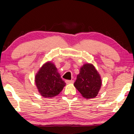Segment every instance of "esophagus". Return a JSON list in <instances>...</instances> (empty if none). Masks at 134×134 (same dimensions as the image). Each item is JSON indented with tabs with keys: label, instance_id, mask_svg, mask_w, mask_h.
Wrapping results in <instances>:
<instances>
[{
	"label": "esophagus",
	"instance_id": "1",
	"mask_svg": "<svg viewBox=\"0 0 134 134\" xmlns=\"http://www.w3.org/2000/svg\"><path fill=\"white\" fill-rule=\"evenodd\" d=\"M65 82L67 84H69V83H74V80H66L65 81Z\"/></svg>",
	"mask_w": 134,
	"mask_h": 134
}]
</instances>
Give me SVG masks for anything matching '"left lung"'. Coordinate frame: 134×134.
Listing matches in <instances>:
<instances>
[{
	"label": "left lung",
	"instance_id": "obj_1",
	"mask_svg": "<svg viewBox=\"0 0 134 134\" xmlns=\"http://www.w3.org/2000/svg\"><path fill=\"white\" fill-rule=\"evenodd\" d=\"M102 85L99 74L92 64H84L74 85L82 96L86 99L94 98L98 95Z\"/></svg>",
	"mask_w": 134,
	"mask_h": 134
}]
</instances>
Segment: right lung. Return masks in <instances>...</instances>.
I'll list each match as a JSON object with an SVG mask.
<instances>
[{"instance_id":"obj_1","label":"right lung","mask_w":134,"mask_h":134,"mask_svg":"<svg viewBox=\"0 0 134 134\" xmlns=\"http://www.w3.org/2000/svg\"><path fill=\"white\" fill-rule=\"evenodd\" d=\"M35 79L40 94L46 98H53L58 95L66 85L55 66L51 62L42 66Z\"/></svg>"}]
</instances>
